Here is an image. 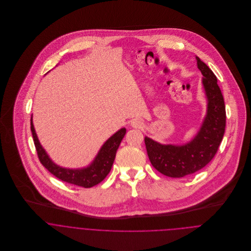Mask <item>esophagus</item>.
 I'll return each instance as SVG.
<instances>
[{
    "label": "esophagus",
    "instance_id": "34e87169",
    "mask_svg": "<svg viewBox=\"0 0 251 251\" xmlns=\"http://www.w3.org/2000/svg\"><path fill=\"white\" fill-rule=\"evenodd\" d=\"M130 126H131L132 127H134V128H141L142 126H143V124H142V122H141L140 120H138V119H133V120L130 122Z\"/></svg>",
    "mask_w": 251,
    "mask_h": 251
}]
</instances>
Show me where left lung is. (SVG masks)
<instances>
[{"label":"left lung","mask_w":251,"mask_h":251,"mask_svg":"<svg viewBox=\"0 0 251 251\" xmlns=\"http://www.w3.org/2000/svg\"><path fill=\"white\" fill-rule=\"evenodd\" d=\"M196 60L208 99V112L200 131L191 142L182 146L161 145L145 137L151 165L171 178H182L204 168L215 157L225 132V104L216 76L198 57Z\"/></svg>","instance_id":"8db88e82"}]
</instances>
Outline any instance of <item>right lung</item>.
I'll return each mask as SVG.
<instances>
[{
    "mask_svg": "<svg viewBox=\"0 0 251 251\" xmlns=\"http://www.w3.org/2000/svg\"><path fill=\"white\" fill-rule=\"evenodd\" d=\"M31 131L33 134L38 159L40 163L52 175H54L58 179L66 181L68 183L89 188L99 184L106 178V176L112 168L117 150L126 134V129L121 128L118 132H116L113 136H111L100 149L94 162L88 168L78 169V170L62 168L52 162V160L49 158V156L47 155V153L45 152V151L38 142L32 118H31Z\"/></svg>",
    "mask_w": 251,
    "mask_h": 251,
    "instance_id": "add662e5",
    "label": "right lung"
}]
</instances>
